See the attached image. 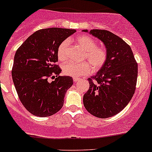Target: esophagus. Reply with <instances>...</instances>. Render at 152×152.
Here are the masks:
<instances>
[{
	"label": "esophagus",
	"instance_id": "obj_1",
	"mask_svg": "<svg viewBox=\"0 0 152 152\" xmlns=\"http://www.w3.org/2000/svg\"><path fill=\"white\" fill-rule=\"evenodd\" d=\"M79 80H80V79H79V78H73V82H74V83L79 82Z\"/></svg>",
	"mask_w": 152,
	"mask_h": 152
}]
</instances>
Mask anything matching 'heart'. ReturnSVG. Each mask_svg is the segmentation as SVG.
Here are the masks:
<instances>
[{
  "mask_svg": "<svg viewBox=\"0 0 152 152\" xmlns=\"http://www.w3.org/2000/svg\"><path fill=\"white\" fill-rule=\"evenodd\" d=\"M75 41L85 50L83 59L87 62L81 63L66 62L62 65L64 74L72 77H79L90 73L91 67L93 70L98 71L105 65L108 58L107 50L102 47L97 46V43L93 37L87 34H82L77 37ZM68 56L69 41L68 39H65L58 46L57 56L59 60L65 61L68 58Z\"/></svg>",
  "mask_w": 152,
  "mask_h": 152,
  "instance_id": "heart-1",
  "label": "heart"
}]
</instances>
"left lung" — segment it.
<instances>
[{
  "label": "left lung",
  "instance_id": "8db88e82",
  "mask_svg": "<svg viewBox=\"0 0 152 152\" xmlns=\"http://www.w3.org/2000/svg\"><path fill=\"white\" fill-rule=\"evenodd\" d=\"M90 34L104 43L108 58L99 71L88 79L90 87L83 103L91 115L107 118L122 111L132 98L137 63L131 48L118 36L103 29H93Z\"/></svg>",
  "mask_w": 152,
  "mask_h": 152
}]
</instances>
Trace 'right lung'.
Here are the masks:
<instances>
[{
	"label": "right lung",
	"mask_w": 152,
	"mask_h": 152,
	"mask_svg": "<svg viewBox=\"0 0 152 152\" xmlns=\"http://www.w3.org/2000/svg\"><path fill=\"white\" fill-rule=\"evenodd\" d=\"M76 30L40 29L26 39L15 53L12 79L22 104L32 115L48 117L62 109L67 90L73 85L70 76H60L57 48ZM57 78L49 83V77Z\"/></svg>",
	"instance_id": "right-lung-1"
}]
</instances>
